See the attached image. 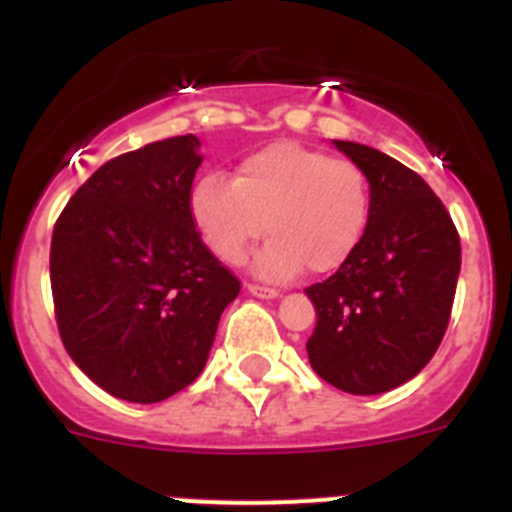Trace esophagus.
<instances>
[{
	"label": "esophagus",
	"mask_w": 512,
	"mask_h": 512,
	"mask_svg": "<svg viewBox=\"0 0 512 512\" xmlns=\"http://www.w3.org/2000/svg\"><path fill=\"white\" fill-rule=\"evenodd\" d=\"M246 289L251 292L253 297H261V300H274V297H279V289L274 287H266V284H256V282H248Z\"/></svg>",
	"instance_id": "34e87169"
}]
</instances>
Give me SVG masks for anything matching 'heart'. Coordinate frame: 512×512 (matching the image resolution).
Returning a JSON list of instances; mask_svg holds the SVG:
<instances>
[{
	"label": "heart",
	"instance_id": "1",
	"mask_svg": "<svg viewBox=\"0 0 512 512\" xmlns=\"http://www.w3.org/2000/svg\"><path fill=\"white\" fill-rule=\"evenodd\" d=\"M369 202V179L356 161L284 140L248 153L233 182L202 176L189 212L225 264H241L266 230L256 266L266 277L287 279L305 266L315 274L341 269L364 235Z\"/></svg>",
	"mask_w": 512,
	"mask_h": 512
}]
</instances>
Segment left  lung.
<instances>
[{
    "label": "left lung",
    "instance_id": "1",
    "mask_svg": "<svg viewBox=\"0 0 512 512\" xmlns=\"http://www.w3.org/2000/svg\"><path fill=\"white\" fill-rule=\"evenodd\" d=\"M369 179V220L351 259L307 287L318 323L307 359L351 395H382L423 369L451 318L461 243L433 189L377 148L333 140Z\"/></svg>",
    "mask_w": 512,
    "mask_h": 512
}]
</instances>
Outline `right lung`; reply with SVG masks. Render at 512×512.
<instances>
[{
  "label": "right lung",
  "instance_id": "add662e5",
  "mask_svg": "<svg viewBox=\"0 0 512 512\" xmlns=\"http://www.w3.org/2000/svg\"><path fill=\"white\" fill-rule=\"evenodd\" d=\"M200 164L194 135L122 153L76 189L53 228L61 341L81 372L120 400L148 405L189 387L241 292L189 212Z\"/></svg>",
  "mask_w": 512,
  "mask_h": 512
}]
</instances>
